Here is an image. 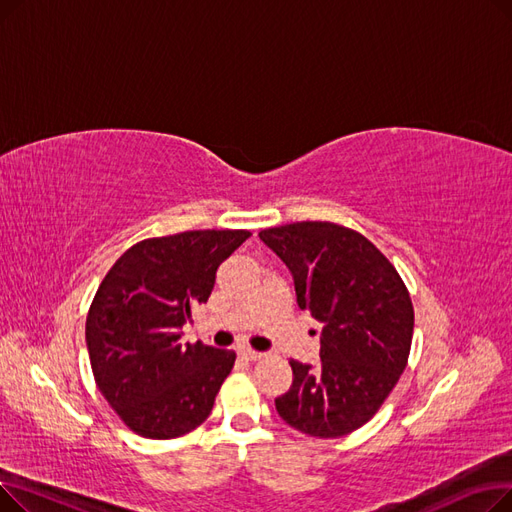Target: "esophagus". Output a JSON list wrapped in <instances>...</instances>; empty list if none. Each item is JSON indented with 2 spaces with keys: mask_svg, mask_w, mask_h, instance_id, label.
Masks as SVG:
<instances>
[{
  "mask_svg": "<svg viewBox=\"0 0 512 512\" xmlns=\"http://www.w3.org/2000/svg\"><path fill=\"white\" fill-rule=\"evenodd\" d=\"M240 355L245 357V359H249V361H259V359H263V353L253 351V348H240Z\"/></svg>",
  "mask_w": 512,
  "mask_h": 512,
  "instance_id": "obj_1",
  "label": "esophagus"
}]
</instances>
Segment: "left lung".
Listing matches in <instances>:
<instances>
[{
	"mask_svg": "<svg viewBox=\"0 0 512 512\" xmlns=\"http://www.w3.org/2000/svg\"><path fill=\"white\" fill-rule=\"evenodd\" d=\"M290 270L297 303L321 326L317 367L290 361L278 415L315 438L365 425L407 367L415 313L394 265L363 234L330 222L259 232Z\"/></svg>",
	"mask_w": 512,
	"mask_h": 512,
	"instance_id": "1",
	"label": "left lung"
}]
</instances>
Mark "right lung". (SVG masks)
I'll return each instance as SVG.
<instances>
[{"label":"right lung","instance_id":"obj_1","mask_svg":"<svg viewBox=\"0 0 512 512\" xmlns=\"http://www.w3.org/2000/svg\"><path fill=\"white\" fill-rule=\"evenodd\" d=\"M247 230H191L147 238L107 272L87 315L97 388L139 436L170 440L211 413L234 351L182 344L191 309L207 303L215 272Z\"/></svg>","mask_w":512,"mask_h":512}]
</instances>
